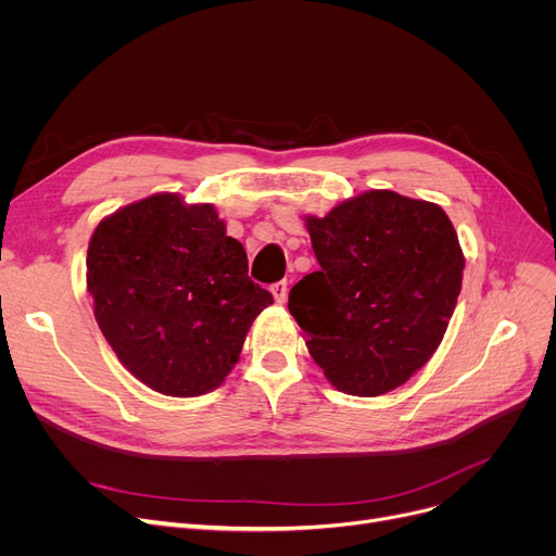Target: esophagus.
Segmentation results:
<instances>
[{
	"instance_id": "obj_1",
	"label": "esophagus",
	"mask_w": 556,
	"mask_h": 556,
	"mask_svg": "<svg viewBox=\"0 0 556 556\" xmlns=\"http://www.w3.org/2000/svg\"><path fill=\"white\" fill-rule=\"evenodd\" d=\"M273 295H275V300L279 302V304H283L286 302V295H288V283L286 281H277V283H273Z\"/></svg>"
}]
</instances>
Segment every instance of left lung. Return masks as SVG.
I'll use <instances>...</instances> for the list:
<instances>
[{
    "label": "left lung",
    "mask_w": 556,
    "mask_h": 556,
    "mask_svg": "<svg viewBox=\"0 0 556 556\" xmlns=\"http://www.w3.org/2000/svg\"><path fill=\"white\" fill-rule=\"evenodd\" d=\"M319 270L290 288L288 311L327 381L381 396L440 346L462 290L464 254L440 204L388 189L304 216Z\"/></svg>",
    "instance_id": "obj_1"
}]
</instances>
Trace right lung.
<instances>
[{
  "label": "right lung",
  "mask_w": 556,
  "mask_h": 556,
  "mask_svg": "<svg viewBox=\"0 0 556 556\" xmlns=\"http://www.w3.org/2000/svg\"><path fill=\"white\" fill-rule=\"evenodd\" d=\"M87 290L122 365L166 396L216 390L273 295L210 202L153 193L105 216L87 248Z\"/></svg>",
  "instance_id": "obj_1"
}]
</instances>
